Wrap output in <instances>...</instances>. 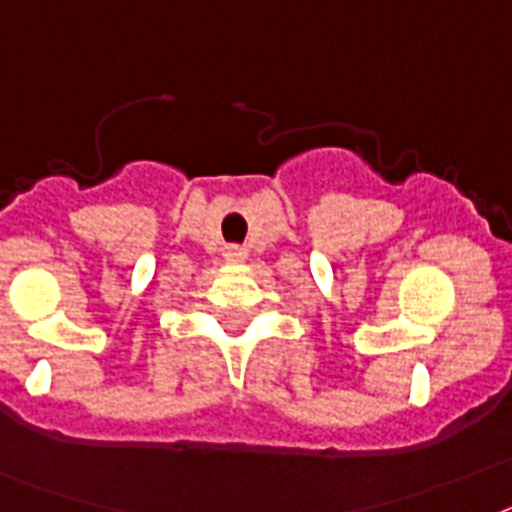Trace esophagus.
<instances>
[{
	"instance_id": "1",
	"label": "esophagus",
	"mask_w": 512,
	"mask_h": 512,
	"mask_svg": "<svg viewBox=\"0 0 512 512\" xmlns=\"http://www.w3.org/2000/svg\"><path fill=\"white\" fill-rule=\"evenodd\" d=\"M226 257L228 260H244V257H247V252H244L242 247H228Z\"/></svg>"
}]
</instances>
